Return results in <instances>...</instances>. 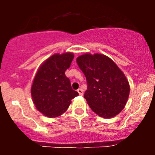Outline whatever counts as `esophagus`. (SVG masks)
<instances>
[{
    "mask_svg": "<svg viewBox=\"0 0 155 155\" xmlns=\"http://www.w3.org/2000/svg\"><path fill=\"white\" fill-rule=\"evenodd\" d=\"M77 92H79V95H83V91L81 90V89H79V90H77Z\"/></svg>",
    "mask_w": 155,
    "mask_h": 155,
    "instance_id": "esophagus-1",
    "label": "esophagus"
}]
</instances>
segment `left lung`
Listing matches in <instances>:
<instances>
[{
	"mask_svg": "<svg viewBox=\"0 0 155 155\" xmlns=\"http://www.w3.org/2000/svg\"><path fill=\"white\" fill-rule=\"evenodd\" d=\"M76 62L86 77L84 97L90 108L104 118L120 114L128 99L130 85L116 63L104 54L88 53L78 57Z\"/></svg>",
	"mask_w": 155,
	"mask_h": 155,
	"instance_id": "obj_1",
	"label": "left lung"
}]
</instances>
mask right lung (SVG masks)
<instances>
[{"mask_svg": "<svg viewBox=\"0 0 155 155\" xmlns=\"http://www.w3.org/2000/svg\"><path fill=\"white\" fill-rule=\"evenodd\" d=\"M74 57L71 52L53 54L36 73L31 87L32 98L37 109L45 116H60L69 107L72 99L79 95L65 74Z\"/></svg>", "mask_w": 155, "mask_h": 155, "instance_id": "obj_1", "label": "right lung"}]
</instances>
